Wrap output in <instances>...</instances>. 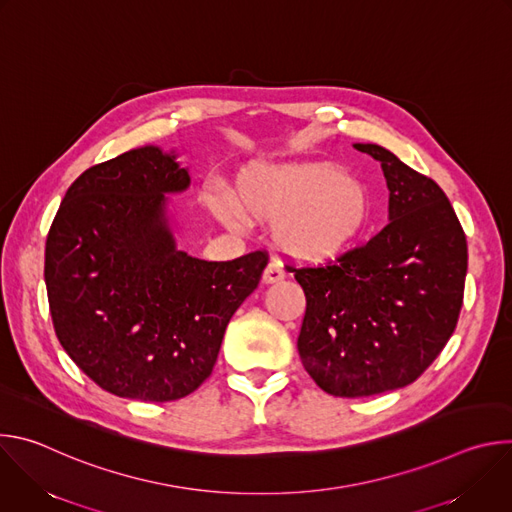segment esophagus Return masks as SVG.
Listing matches in <instances>:
<instances>
[{"instance_id":"1","label":"esophagus","mask_w":512,"mask_h":512,"mask_svg":"<svg viewBox=\"0 0 512 512\" xmlns=\"http://www.w3.org/2000/svg\"><path fill=\"white\" fill-rule=\"evenodd\" d=\"M285 277V269H283V265L279 263V261H271L267 267H265V271H263V283H277V281H281Z\"/></svg>"}]
</instances>
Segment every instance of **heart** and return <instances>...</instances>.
<instances>
[{
	"mask_svg": "<svg viewBox=\"0 0 512 512\" xmlns=\"http://www.w3.org/2000/svg\"><path fill=\"white\" fill-rule=\"evenodd\" d=\"M237 196L216 188L212 212L237 231L251 221H277L275 241L302 259H328L346 251L364 231L371 200L364 188L328 164L253 162L237 178Z\"/></svg>",
	"mask_w": 512,
	"mask_h": 512,
	"instance_id": "heart-1",
	"label": "heart"
}]
</instances>
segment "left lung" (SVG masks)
I'll use <instances>...</instances> for the list:
<instances>
[{"mask_svg": "<svg viewBox=\"0 0 512 512\" xmlns=\"http://www.w3.org/2000/svg\"><path fill=\"white\" fill-rule=\"evenodd\" d=\"M381 162L389 225L326 267L296 273L306 294L298 350L334 397H371L413 383L450 340L464 298L466 235L431 178L377 143H354Z\"/></svg>", "mask_w": 512, "mask_h": 512, "instance_id": "left-lung-1", "label": "left lung"}]
</instances>
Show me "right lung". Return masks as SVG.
<instances>
[{"label": "right lung", "mask_w": 512, "mask_h": 512, "mask_svg": "<svg viewBox=\"0 0 512 512\" xmlns=\"http://www.w3.org/2000/svg\"><path fill=\"white\" fill-rule=\"evenodd\" d=\"M176 158L143 145L89 168L46 239L56 336L89 379L123 399L196 391L267 265L263 251L204 261L178 249L166 194L184 192L190 174Z\"/></svg>", "instance_id": "1"}]
</instances>
